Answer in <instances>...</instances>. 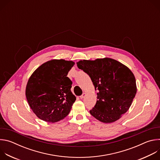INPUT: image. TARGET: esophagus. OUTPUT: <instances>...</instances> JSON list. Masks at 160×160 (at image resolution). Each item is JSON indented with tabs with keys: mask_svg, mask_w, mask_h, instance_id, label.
I'll return each mask as SVG.
<instances>
[{
	"mask_svg": "<svg viewBox=\"0 0 160 160\" xmlns=\"http://www.w3.org/2000/svg\"><path fill=\"white\" fill-rule=\"evenodd\" d=\"M85 96H86V94H85V93H83L82 95H81V96H80V99H83V98H85Z\"/></svg>",
	"mask_w": 160,
	"mask_h": 160,
	"instance_id": "34e87169",
	"label": "esophagus"
}]
</instances>
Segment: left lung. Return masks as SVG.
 Here are the masks:
<instances>
[{"label":"left lung","mask_w":160,"mask_h":160,"mask_svg":"<svg viewBox=\"0 0 160 160\" xmlns=\"http://www.w3.org/2000/svg\"><path fill=\"white\" fill-rule=\"evenodd\" d=\"M94 83L97 102L90 113L103 123L118 120L130 107L137 92L135 77L128 68L111 58L77 62Z\"/></svg>","instance_id":"obj_1"}]
</instances>
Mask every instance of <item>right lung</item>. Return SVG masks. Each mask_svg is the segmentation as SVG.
<instances>
[{
    "label": "right lung",
    "mask_w": 160,
    "mask_h": 160,
    "mask_svg": "<svg viewBox=\"0 0 160 160\" xmlns=\"http://www.w3.org/2000/svg\"><path fill=\"white\" fill-rule=\"evenodd\" d=\"M75 62L53 59L42 64L30 77L26 97L30 107L40 120L54 123L69 114L76 97L72 82L67 77Z\"/></svg>",
    "instance_id": "1"
}]
</instances>
